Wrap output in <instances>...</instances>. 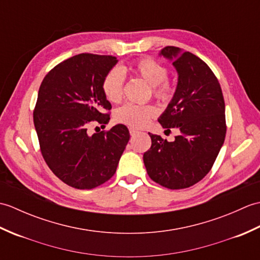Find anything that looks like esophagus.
<instances>
[{"mask_svg": "<svg viewBox=\"0 0 260 260\" xmlns=\"http://www.w3.org/2000/svg\"><path fill=\"white\" fill-rule=\"evenodd\" d=\"M140 132H139V129H136V128H133V127H131L129 128V134H131V136H134V135H136V134H139Z\"/></svg>", "mask_w": 260, "mask_h": 260, "instance_id": "obj_1", "label": "esophagus"}]
</instances>
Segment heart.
<instances>
[{"label": "heart", "instance_id": "b5f03b06", "mask_svg": "<svg viewBox=\"0 0 260 260\" xmlns=\"http://www.w3.org/2000/svg\"><path fill=\"white\" fill-rule=\"evenodd\" d=\"M132 75L140 77L152 87L154 96L159 101L168 102L172 97L174 88L170 81L167 80L168 71L164 66L158 63L151 58H143L129 64L125 68ZM124 75L119 69H112L105 76L102 88L105 97L110 103H117L123 95ZM156 115V108L152 105L126 104L124 106L116 109L115 119L120 123L127 124L133 127L145 126L148 120Z\"/></svg>", "mask_w": 260, "mask_h": 260}]
</instances>
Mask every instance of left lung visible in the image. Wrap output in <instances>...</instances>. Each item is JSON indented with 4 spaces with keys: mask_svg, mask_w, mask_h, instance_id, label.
I'll use <instances>...</instances> for the list:
<instances>
[{
    "mask_svg": "<svg viewBox=\"0 0 260 260\" xmlns=\"http://www.w3.org/2000/svg\"><path fill=\"white\" fill-rule=\"evenodd\" d=\"M158 56L172 62L178 85L157 119L163 128H178L173 142L148 133L150 150L143 161L150 178L171 190L198 183L217 158L225 137L224 101L214 74L202 60L180 48L165 47Z\"/></svg>",
    "mask_w": 260,
    "mask_h": 260,
    "instance_id": "8db88e82",
    "label": "left lung"
}]
</instances>
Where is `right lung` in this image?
<instances>
[{
    "instance_id": "right-lung-1",
    "label": "right lung",
    "mask_w": 260,
    "mask_h": 260,
    "mask_svg": "<svg viewBox=\"0 0 260 260\" xmlns=\"http://www.w3.org/2000/svg\"><path fill=\"white\" fill-rule=\"evenodd\" d=\"M117 62L112 56L77 54L56 66L39 89L33 123L42 156L75 189L90 190L112 178L129 141L123 124L92 135L87 131L93 120L104 125L110 119L102 84Z\"/></svg>"
}]
</instances>
